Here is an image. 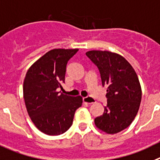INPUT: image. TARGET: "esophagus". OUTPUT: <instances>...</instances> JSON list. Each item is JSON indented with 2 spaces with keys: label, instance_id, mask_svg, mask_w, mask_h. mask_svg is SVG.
<instances>
[{
  "label": "esophagus",
  "instance_id": "1",
  "mask_svg": "<svg viewBox=\"0 0 160 160\" xmlns=\"http://www.w3.org/2000/svg\"><path fill=\"white\" fill-rule=\"evenodd\" d=\"M83 101L84 102V103H88V104H92V103H94L95 102H96V100H95L93 98L89 96V97H83Z\"/></svg>",
  "mask_w": 160,
  "mask_h": 160
}]
</instances>
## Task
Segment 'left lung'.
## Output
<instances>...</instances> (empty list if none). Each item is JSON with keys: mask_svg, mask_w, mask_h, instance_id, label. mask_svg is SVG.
<instances>
[{"mask_svg": "<svg viewBox=\"0 0 160 160\" xmlns=\"http://www.w3.org/2000/svg\"><path fill=\"white\" fill-rule=\"evenodd\" d=\"M86 55L97 66L103 86H108L107 105L103 115L95 119V124L105 133H118L132 123L139 111L142 90L137 74L117 53L92 50Z\"/></svg>", "mask_w": 160, "mask_h": 160, "instance_id": "1", "label": "left lung"}]
</instances>
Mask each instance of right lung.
<instances>
[{
	"mask_svg": "<svg viewBox=\"0 0 160 160\" xmlns=\"http://www.w3.org/2000/svg\"><path fill=\"white\" fill-rule=\"evenodd\" d=\"M78 48H55L46 52L28 68L23 96L27 112L37 129L48 136L65 132L72 124L75 112L82 105L80 96L60 94L68 61Z\"/></svg>",
	"mask_w": 160,
	"mask_h": 160,
	"instance_id": "right-lung-1",
	"label": "right lung"
}]
</instances>
